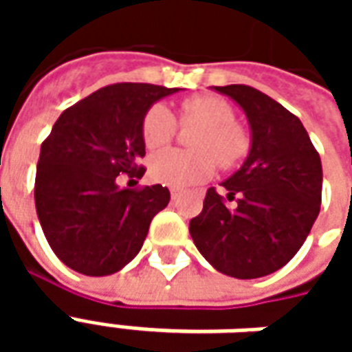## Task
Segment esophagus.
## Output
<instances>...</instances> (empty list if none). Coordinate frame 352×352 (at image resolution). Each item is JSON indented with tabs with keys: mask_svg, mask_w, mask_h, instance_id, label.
I'll return each mask as SVG.
<instances>
[{
	"mask_svg": "<svg viewBox=\"0 0 352 352\" xmlns=\"http://www.w3.org/2000/svg\"><path fill=\"white\" fill-rule=\"evenodd\" d=\"M169 194H171V198L175 199L177 196H179V190H177V188H169Z\"/></svg>",
	"mask_w": 352,
	"mask_h": 352,
	"instance_id": "34e87169",
	"label": "esophagus"
}]
</instances>
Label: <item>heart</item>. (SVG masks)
I'll return each instance as SVG.
<instances>
[{"label": "heart", "mask_w": 352, "mask_h": 352, "mask_svg": "<svg viewBox=\"0 0 352 352\" xmlns=\"http://www.w3.org/2000/svg\"><path fill=\"white\" fill-rule=\"evenodd\" d=\"M179 124L183 128H199L190 138L194 151H162L154 154L148 162V171L158 183L173 188L206 183L213 177L219 164L224 169H234L251 153V133L243 124L236 122L234 107L219 96L199 94L183 100ZM175 133V116L166 105L156 103L146 111L141 122V138L148 151L166 146Z\"/></svg>", "instance_id": "b5f03b06"}]
</instances>
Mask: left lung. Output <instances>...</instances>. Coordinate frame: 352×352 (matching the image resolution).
<instances>
[{"label": "left lung", "instance_id": "left-lung-1", "mask_svg": "<svg viewBox=\"0 0 352 352\" xmlns=\"http://www.w3.org/2000/svg\"><path fill=\"white\" fill-rule=\"evenodd\" d=\"M214 90L243 107L252 146L241 169L222 183L226 196L209 188L188 230L214 270L256 279L283 267L309 236L320 211V156L300 118L264 92L247 85Z\"/></svg>", "mask_w": 352, "mask_h": 352}]
</instances>
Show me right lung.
<instances>
[{
  "label": "right lung",
  "mask_w": 352,
  "mask_h": 352,
  "mask_svg": "<svg viewBox=\"0 0 352 352\" xmlns=\"http://www.w3.org/2000/svg\"><path fill=\"white\" fill-rule=\"evenodd\" d=\"M177 90L145 82L103 87L65 109L43 141L35 209L50 249L67 267L111 275L143 247L169 190L162 184L120 188L116 179L143 177V116Z\"/></svg>",
  "instance_id": "1"
}]
</instances>
